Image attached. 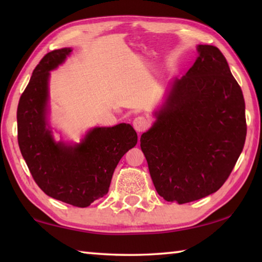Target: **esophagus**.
I'll return each mask as SVG.
<instances>
[{
	"label": "esophagus",
	"instance_id": "obj_1",
	"mask_svg": "<svg viewBox=\"0 0 262 262\" xmlns=\"http://www.w3.org/2000/svg\"><path fill=\"white\" fill-rule=\"evenodd\" d=\"M149 125H150L149 120L145 117H143V115H137L134 120H133V126H134L135 130L139 133L147 130Z\"/></svg>",
	"mask_w": 262,
	"mask_h": 262
}]
</instances>
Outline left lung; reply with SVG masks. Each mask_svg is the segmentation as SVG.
I'll list each match as a JSON object with an SVG mask.
<instances>
[{"mask_svg": "<svg viewBox=\"0 0 262 262\" xmlns=\"http://www.w3.org/2000/svg\"><path fill=\"white\" fill-rule=\"evenodd\" d=\"M199 56L176 78L141 149L157 193L179 205L219 190L246 139L245 100L219 48L199 45Z\"/></svg>", "mask_w": 262, "mask_h": 262, "instance_id": "left-lung-1", "label": "left lung"}]
</instances>
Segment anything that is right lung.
I'll return each mask as SVG.
<instances>
[{
  "mask_svg": "<svg viewBox=\"0 0 262 262\" xmlns=\"http://www.w3.org/2000/svg\"><path fill=\"white\" fill-rule=\"evenodd\" d=\"M72 48L55 50L34 68L17 108L21 156L43 193L69 205L85 208L107 194L119 161L137 143L129 123L96 127L79 144L55 142L47 123L50 72L66 60Z\"/></svg>",
  "mask_w": 262,
  "mask_h": 262,
  "instance_id": "obj_1",
  "label": "right lung"
}]
</instances>
